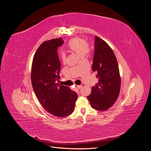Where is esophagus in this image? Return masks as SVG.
<instances>
[{
  "instance_id": "esophagus-1",
  "label": "esophagus",
  "mask_w": 151,
  "mask_h": 151,
  "mask_svg": "<svg viewBox=\"0 0 151 151\" xmlns=\"http://www.w3.org/2000/svg\"><path fill=\"white\" fill-rule=\"evenodd\" d=\"M76 87H78V89H81V88H82V87H83V86H81V85H80V86H77Z\"/></svg>"
}]
</instances>
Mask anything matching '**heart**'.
<instances>
[{"mask_svg": "<svg viewBox=\"0 0 151 151\" xmlns=\"http://www.w3.org/2000/svg\"><path fill=\"white\" fill-rule=\"evenodd\" d=\"M67 48L68 50L74 52L78 54L81 58H84L86 54L90 52V47L86 40L79 37H75L71 39L67 45ZM61 58L62 60L65 62V54L62 53L61 55Z\"/></svg>", "mask_w": 151, "mask_h": 151, "instance_id": "b5f03b06", "label": "heart"}]
</instances>
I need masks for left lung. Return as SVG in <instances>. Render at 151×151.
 I'll list each match as a JSON object with an SVG mask.
<instances>
[{
	"label": "left lung",
	"instance_id": "8db88e82",
	"mask_svg": "<svg viewBox=\"0 0 151 151\" xmlns=\"http://www.w3.org/2000/svg\"><path fill=\"white\" fill-rule=\"evenodd\" d=\"M92 70L96 73L98 83L92 87L87 98L93 108L99 111L109 109L118 98L120 90V76L117 61L108 45L95 36Z\"/></svg>",
	"mask_w": 151,
	"mask_h": 151
}]
</instances>
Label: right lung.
<instances>
[{
	"label": "right lung",
	"instance_id": "1",
	"mask_svg": "<svg viewBox=\"0 0 151 151\" xmlns=\"http://www.w3.org/2000/svg\"><path fill=\"white\" fill-rule=\"evenodd\" d=\"M63 43L61 38L43 42L34 55L31 70V83L37 98L47 112L58 117L70 115L78 98L75 91L57 83L61 69L58 48Z\"/></svg>",
	"mask_w": 151,
	"mask_h": 151
}]
</instances>
